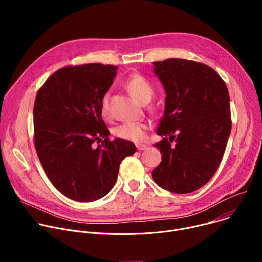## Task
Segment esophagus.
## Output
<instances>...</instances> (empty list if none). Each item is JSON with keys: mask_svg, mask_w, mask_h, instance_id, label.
Listing matches in <instances>:
<instances>
[{"mask_svg": "<svg viewBox=\"0 0 262 262\" xmlns=\"http://www.w3.org/2000/svg\"><path fill=\"white\" fill-rule=\"evenodd\" d=\"M137 149L139 151H142V150H145V149L147 148V146L145 144H137Z\"/></svg>", "mask_w": 262, "mask_h": 262, "instance_id": "esophagus-1", "label": "esophagus"}]
</instances>
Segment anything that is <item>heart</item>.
<instances>
[{"instance_id":"1","label":"heart","mask_w":262,"mask_h":262,"mask_svg":"<svg viewBox=\"0 0 262 262\" xmlns=\"http://www.w3.org/2000/svg\"><path fill=\"white\" fill-rule=\"evenodd\" d=\"M126 90L139 99L141 102H147L150 100L154 89L143 76L141 74H133L124 83ZM100 111L102 116L108 115V94H105L101 99ZM148 128V124L144 121L139 122H124L114 129L115 136L123 140H130L135 142L142 141L145 138V132Z\"/></svg>"}]
</instances>
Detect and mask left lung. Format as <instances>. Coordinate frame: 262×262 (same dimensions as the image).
<instances>
[{"label": "left lung", "mask_w": 262, "mask_h": 262, "mask_svg": "<svg viewBox=\"0 0 262 262\" xmlns=\"http://www.w3.org/2000/svg\"><path fill=\"white\" fill-rule=\"evenodd\" d=\"M167 97L155 146L162 154L152 178L176 194L205 185L222 162L231 132L229 92L206 64L184 59L154 62Z\"/></svg>", "instance_id": "obj_1"}]
</instances>
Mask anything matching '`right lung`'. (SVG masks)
Segmentation results:
<instances>
[{"mask_svg":"<svg viewBox=\"0 0 262 262\" xmlns=\"http://www.w3.org/2000/svg\"><path fill=\"white\" fill-rule=\"evenodd\" d=\"M117 67L100 63L65 66L36 94L34 144L55 188L78 202L106 195L117 180L123 159L133 156V142L110 141L101 117V99L113 84ZM101 142L98 146L94 143Z\"/></svg>","mask_w":262,"mask_h":262,"instance_id":"right-lung-1","label":"right lung"}]
</instances>
